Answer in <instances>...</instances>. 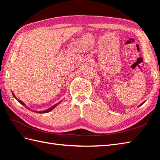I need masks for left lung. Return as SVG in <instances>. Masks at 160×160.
<instances>
[{
    "label": "left lung",
    "instance_id": "obj_1",
    "mask_svg": "<svg viewBox=\"0 0 160 160\" xmlns=\"http://www.w3.org/2000/svg\"><path fill=\"white\" fill-rule=\"evenodd\" d=\"M146 102V101H144V102H142V104H140V105H139V106H138V107H140V106H141V105H142V104H144V102Z\"/></svg>",
    "mask_w": 160,
    "mask_h": 160
}]
</instances>
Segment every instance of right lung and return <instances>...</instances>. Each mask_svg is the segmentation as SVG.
I'll use <instances>...</instances> for the list:
<instances>
[{"instance_id": "right-lung-1", "label": "right lung", "mask_w": 160, "mask_h": 160, "mask_svg": "<svg viewBox=\"0 0 160 160\" xmlns=\"http://www.w3.org/2000/svg\"><path fill=\"white\" fill-rule=\"evenodd\" d=\"M12 95H13V97H14V98H16V99L17 100H18V102H19L20 104H21L22 105H23V106H24V107H25L26 108H28V109H29V110H30V108H29L28 107H27V106H26V104H25V103H24V102H22L21 100H18V98H16V97L15 96V95L13 93V92H12ZM62 100H61L60 102H58L57 104H54V105H53V106H52V107H51L50 108H47V109H46V110H44V111H34V112H36V113H48V112H50L51 111H52V110L53 109V108H55L56 107H57V106H58V104H60V102H62Z\"/></svg>"}]
</instances>
